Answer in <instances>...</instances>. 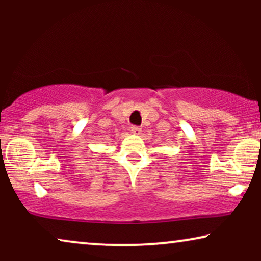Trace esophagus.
<instances>
[{
    "label": "esophagus",
    "mask_w": 261,
    "mask_h": 261,
    "mask_svg": "<svg viewBox=\"0 0 261 261\" xmlns=\"http://www.w3.org/2000/svg\"><path fill=\"white\" fill-rule=\"evenodd\" d=\"M130 132L133 133L134 135H140L141 134V128L140 127H137V126H132L130 127Z\"/></svg>",
    "instance_id": "obj_1"
}]
</instances>
